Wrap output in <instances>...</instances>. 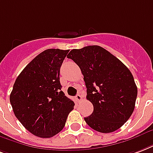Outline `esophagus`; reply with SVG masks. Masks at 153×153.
<instances>
[{
    "mask_svg": "<svg viewBox=\"0 0 153 153\" xmlns=\"http://www.w3.org/2000/svg\"><path fill=\"white\" fill-rule=\"evenodd\" d=\"M75 100H76L78 102H81L82 100V95H77L76 96H75Z\"/></svg>",
    "mask_w": 153,
    "mask_h": 153,
    "instance_id": "1",
    "label": "esophagus"
}]
</instances>
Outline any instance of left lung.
I'll list each match as a JSON object with an SVG mask.
<instances>
[{"instance_id":"1","label":"left lung","mask_w":153,"mask_h":153,"mask_svg":"<svg viewBox=\"0 0 153 153\" xmlns=\"http://www.w3.org/2000/svg\"><path fill=\"white\" fill-rule=\"evenodd\" d=\"M67 58L79 66L94 111L85 117L94 130L109 133L121 128L133 112L137 87L131 71L118 58L99 45L72 50Z\"/></svg>"}]
</instances>
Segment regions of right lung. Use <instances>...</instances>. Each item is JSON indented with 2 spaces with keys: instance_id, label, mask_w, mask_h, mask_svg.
<instances>
[{
  "instance_id": "add662e5",
  "label": "right lung",
  "mask_w": 153,
  "mask_h": 153,
  "mask_svg": "<svg viewBox=\"0 0 153 153\" xmlns=\"http://www.w3.org/2000/svg\"><path fill=\"white\" fill-rule=\"evenodd\" d=\"M69 50H45L36 56L15 81L10 103L28 131L50 138L62 130L74 103L62 91L60 67Z\"/></svg>"
}]
</instances>
